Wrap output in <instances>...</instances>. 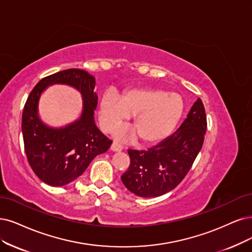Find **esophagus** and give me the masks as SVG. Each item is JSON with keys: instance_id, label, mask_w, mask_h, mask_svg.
<instances>
[{"instance_id": "34e87169", "label": "esophagus", "mask_w": 252, "mask_h": 252, "mask_svg": "<svg viewBox=\"0 0 252 252\" xmlns=\"http://www.w3.org/2000/svg\"><path fill=\"white\" fill-rule=\"evenodd\" d=\"M111 150L113 152H120V151L124 150V145L119 143V142H117V141H114L111 145Z\"/></svg>"}]
</instances>
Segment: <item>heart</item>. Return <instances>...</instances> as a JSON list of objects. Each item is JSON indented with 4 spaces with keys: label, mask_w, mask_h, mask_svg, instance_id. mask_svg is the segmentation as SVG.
<instances>
[{
    "label": "heart",
    "mask_w": 252,
    "mask_h": 252,
    "mask_svg": "<svg viewBox=\"0 0 252 252\" xmlns=\"http://www.w3.org/2000/svg\"><path fill=\"white\" fill-rule=\"evenodd\" d=\"M184 112V101L176 93L162 89H133L119 98L113 93L102 97L99 123L111 133L134 116L135 133L144 144H156L169 136Z\"/></svg>",
    "instance_id": "1"
}]
</instances>
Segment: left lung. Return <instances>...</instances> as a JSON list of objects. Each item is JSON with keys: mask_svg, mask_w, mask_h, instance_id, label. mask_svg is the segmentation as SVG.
Instances as JSON below:
<instances>
[{"mask_svg": "<svg viewBox=\"0 0 252 252\" xmlns=\"http://www.w3.org/2000/svg\"><path fill=\"white\" fill-rule=\"evenodd\" d=\"M206 131V111L197 98L172 135L147 151H127L131 164L121 175L126 189L140 197H157L174 189L196 159Z\"/></svg>", "mask_w": 252, "mask_h": 252, "instance_id": "1", "label": "left lung"}]
</instances>
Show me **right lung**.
Wrapping results in <instances>:
<instances>
[{
    "label": "right lung",
    "mask_w": 252,
    "mask_h": 252,
    "mask_svg": "<svg viewBox=\"0 0 252 252\" xmlns=\"http://www.w3.org/2000/svg\"><path fill=\"white\" fill-rule=\"evenodd\" d=\"M54 83L76 88L82 94L83 110L79 120L63 128L43 124L38 116L41 93ZM95 79L83 69L70 68L43 78L28 96L23 111L22 132L28 162L39 180L61 187L76 180L97 155L106 153L112 140L94 123L97 95Z\"/></svg>",
    "instance_id": "1"
}]
</instances>
